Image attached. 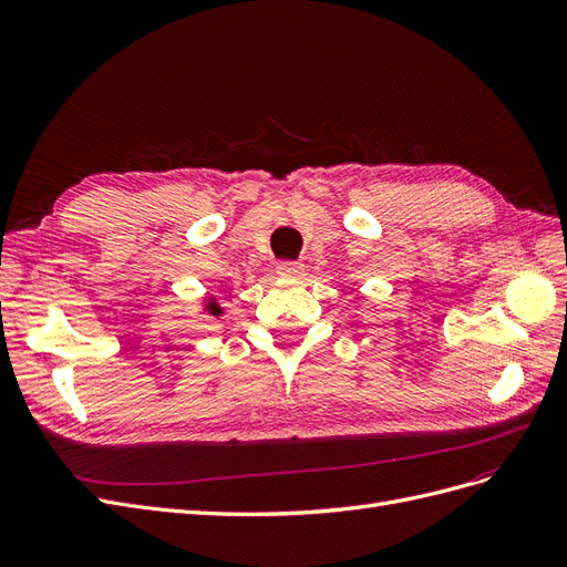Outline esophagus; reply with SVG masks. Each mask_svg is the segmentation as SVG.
I'll return each mask as SVG.
<instances>
[{"label": "esophagus", "instance_id": "obj_1", "mask_svg": "<svg viewBox=\"0 0 567 567\" xmlns=\"http://www.w3.org/2000/svg\"><path fill=\"white\" fill-rule=\"evenodd\" d=\"M302 269H305V265H302V262H296V260H281V262L277 265V274H279V277H284V279H296V277H300Z\"/></svg>", "mask_w": 567, "mask_h": 567}]
</instances>
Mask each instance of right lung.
I'll return each instance as SVG.
<instances>
[{
    "instance_id": "obj_1",
    "label": "right lung",
    "mask_w": 567,
    "mask_h": 567,
    "mask_svg": "<svg viewBox=\"0 0 567 567\" xmlns=\"http://www.w3.org/2000/svg\"><path fill=\"white\" fill-rule=\"evenodd\" d=\"M200 315H208V317H221L225 315V307H221L219 302H217V298H208L203 302V310H200Z\"/></svg>"
}]
</instances>
